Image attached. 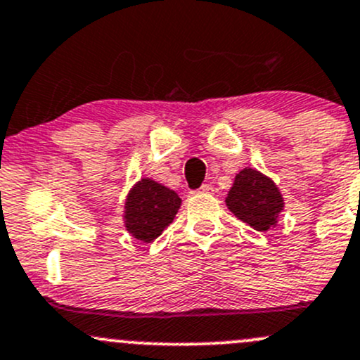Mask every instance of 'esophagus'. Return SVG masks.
<instances>
[{
    "mask_svg": "<svg viewBox=\"0 0 360 360\" xmlns=\"http://www.w3.org/2000/svg\"><path fill=\"white\" fill-rule=\"evenodd\" d=\"M212 191H214V188H212L210 184H203V186L198 190V193H212Z\"/></svg>",
    "mask_w": 360,
    "mask_h": 360,
    "instance_id": "1",
    "label": "esophagus"
}]
</instances>
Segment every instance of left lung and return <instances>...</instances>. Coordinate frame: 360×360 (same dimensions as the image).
<instances>
[{
    "instance_id": "obj_1",
    "label": "left lung",
    "mask_w": 360,
    "mask_h": 360,
    "mask_svg": "<svg viewBox=\"0 0 360 360\" xmlns=\"http://www.w3.org/2000/svg\"><path fill=\"white\" fill-rule=\"evenodd\" d=\"M226 205L253 229L267 231L276 226L285 202L272 179L259 170L247 167L234 177L233 188L226 196Z\"/></svg>"
}]
</instances>
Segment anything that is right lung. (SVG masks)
Segmentation results:
<instances>
[{
	"mask_svg": "<svg viewBox=\"0 0 360 360\" xmlns=\"http://www.w3.org/2000/svg\"><path fill=\"white\" fill-rule=\"evenodd\" d=\"M179 207L181 198L176 191L145 177L127 195L124 222L136 240L150 243L174 221Z\"/></svg>",
	"mask_w": 360,
	"mask_h": 360,
	"instance_id": "1",
	"label": "right lung"
}]
</instances>
